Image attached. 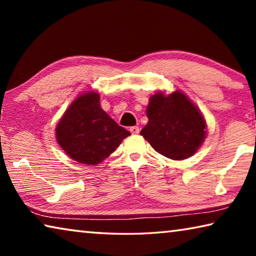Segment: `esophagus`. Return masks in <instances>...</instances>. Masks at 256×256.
Segmentation results:
<instances>
[{
  "label": "esophagus",
  "mask_w": 256,
  "mask_h": 256,
  "mask_svg": "<svg viewBox=\"0 0 256 256\" xmlns=\"http://www.w3.org/2000/svg\"><path fill=\"white\" fill-rule=\"evenodd\" d=\"M130 131H131L132 134H138V132H140V128H138V126H132V128H130Z\"/></svg>",
  "instance_id": "esophagus-1"
}]
</instances>
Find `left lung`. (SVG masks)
Returning <instances> with one entry per match:
<instances>
[{
    "instance_id": "1",
    "label": "left lung",
    "mask_w": 256,
    "mask_h": 256,
    "mask_svg": "<svg viewBox=\"0 0 256 256\" xmlns=\"http://www.w3.org/2000/svg\"><path fill=\"white\" fill-rule=\"evenodd\" d=\"M148 123L140 134L164 157L183 160L196 152L206 138V124L183 92H157L146 107Z\"/></svg>"
}]
</instances>
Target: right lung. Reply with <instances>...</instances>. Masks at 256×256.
<instances>
[{
  "label": "right lung",
  "mask_w": 256,
  "mask_h": 256,
  "mask_svg": "<svg viewBox=\"0 0 256 256\" xmlns=\"http://www.w3.org/2000/svg\"><path fill=\"white\" fill-rule=\"evenodd\" d=\"M100 97L89 92L73 102L56 126V140L78 162L94 166L114 152L130 134L100 107Z\"/></svg>",
  "instance_id": "right-lung-1"
}]
</instances>
